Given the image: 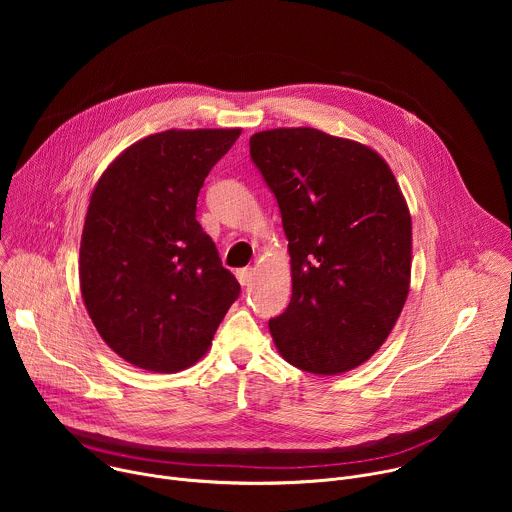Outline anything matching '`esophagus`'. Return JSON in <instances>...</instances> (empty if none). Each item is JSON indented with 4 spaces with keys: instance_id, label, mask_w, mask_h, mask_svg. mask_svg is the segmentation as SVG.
<instances>
[{
    "instance_id": "esophagus-1",
    "label": "esophagus",
    "mask_w": 512,
    "mask_h": 512,
    "mask_svg": "<svg viewBox=\"0 0 512 512\" xmlns=\"http://www.w3.org/2000/svg\"><path fill=\"white\" fill-rule=\"evenodd\" d=\"M237 279H239V283H241L243 287L251 285V281L255 279V269H253V267H243V269H239V271H237Z\"/></svg>"
}]
</instances>
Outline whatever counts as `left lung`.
<instances>
[{
  "label": "left lung",
  "instance_id": "obj_1",
  "mask_svg": "<svg viewBox=\"0 0 512 512\" xmlns=\"http://www.w3.org/2000/svg\"><path fill=\"white\" fill-rule=\"evenodd\" d=\"M251 158L277 198L291 300L269 320L279 354L314 375L367 362L391 334L411 283V214L369 145L314 127L253 133Z\"/></svg>",
  "mask_w": 512,
  "mask_h": 512
}]
</instances>
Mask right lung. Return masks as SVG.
I'll use <instances>...</instances> for the list:
<instances>
[{
    "instance_id": "obj_1",
    "label": "right lung",
    "mask_w": 512,
    "mask_h": 512,
    "mask_svg": "<svg viewBox=\"0 0 512 512\" xmlns=\"http://www.w3.org/2000/svg\"><path fill=\"white\" fill-rule=\"evenodd\" d=\"M239 135V127L148 135L95 184L81 237V294L105 344L137 369L192 367L239 298V281L196 221L204 178Z\"/></svg>"
}]
</instances>
